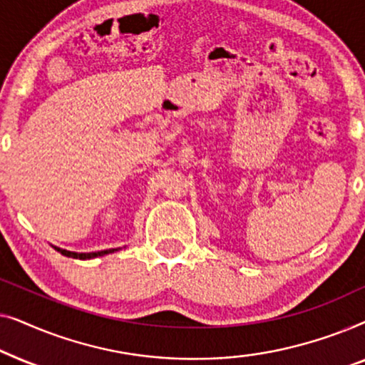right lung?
<instances>
[{
  "label": "right lung",
  "mask_w": 365,
  "mask_h": 365,
  "mask_svg": "<svg viewBox=\"0 0 365 365\" xmlns=\"http://www.w3.org/2000/svg\"><path fill=\"white\" fill-rule=\"evenodd\" d=\"M58 252H61L63 256L66 257H73V259H83V261H86V259H94V257H101V256H106V254H113L119 251V249H104V251H98V252H73V251H68V249H61V247H56Z\"/></svg>",
  "instance_id": "obj_1"
}]
</instances>
